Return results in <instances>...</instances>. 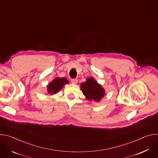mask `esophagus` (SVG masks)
<instances>
[{
    "label": "esophagus",
    "mask_w": 158,
    "mask_h": 158,
    "mask_svg": "<svg viewBox=\"0 0 158 158\" xmlns=\"http://www.w3.org/2000/svg\"><path fill=\"white\" fill-rule=\"evenodd\" d=\"M71 82H72L73 84H76L77 83V82H78V80L77 79H71Z\"/></svg>",
    "instance_id": "obj_1"
}]
</instances>
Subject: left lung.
Segmentation results:
<instances>
[{
  "label": "left lung",
  "instance_id": "left-lung-1",
  "mask_svg": "<svg viewBox=\"0 0 158 158\" xmlns=\"http://www.w3.org/2000/svg\"><path fill=\"white\" fill-rule=\"evenodd\" d=\"M81 89L83 94L89 101L99 102L105 93L102 85L93 77H89L85 82H82L81 84Z\"/></svg>",
  "mask_w": 158,
  "mask_h": 158
}]
</instances>
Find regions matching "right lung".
<instances>
[{
  "mask_svg": "<svg viewBox=\"0 0 158 158\" xmlns=\"http://www.w3.org/2000/svg\"><path fill=\"white\" fill-rule=\"evenodd\" d=\"M65 84H69V81L65 77H57L54 79L48 85V93L51 95L56 94L62 89Z\"/></svg>",
  "mask_w": 158,
  "mask_h": 158,
  "instance_id": "right-lung-1",
  "label": "right lung"
}]
</instances>
